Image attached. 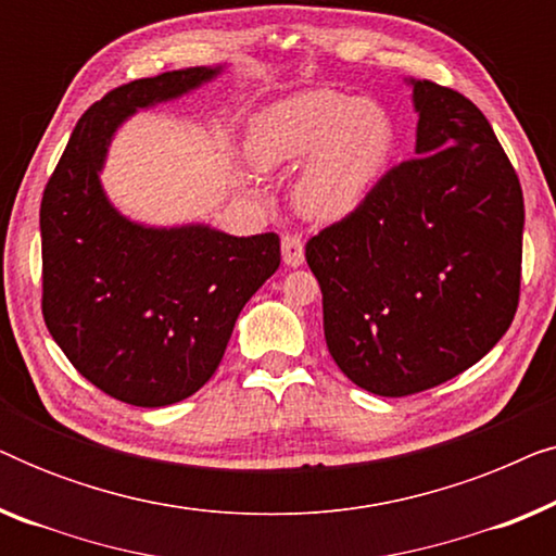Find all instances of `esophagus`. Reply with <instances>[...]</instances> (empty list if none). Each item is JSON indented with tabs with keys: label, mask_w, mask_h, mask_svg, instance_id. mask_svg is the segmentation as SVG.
Listing matches in <instances>:
<instances>
[{
	"label": "esophagus",
	"mask_w": 556,
	"mask_h": 556,
	"mask_svg": "<svg viewBox=\"0 0 556 556\" xmlns=\"http://www.w3.org/2000/svg\"><path fill=\"white\" fill-rule=\"evenodd\" d=\"M280 250H283V263L288 268H299L306 261V255H303V240L299 235H283V240H280Z\"/></svg>",
	"instance_id": "1"
}]
</instances>
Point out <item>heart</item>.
Listing matches in <instances>:
<instances>
[{
	"label": "heart",
	"mask_w": 556,
	"mask_h": 556,
	"mask_svg": "<svg viewBox=\"0 0 556 556\" xmlns=\"http://www.w3.org/2000/svg\"><path fill=\"white\" fill-rule=\"evenodd\" d=\"M384 105L341 90H301L270 103L250 126V156L261 169H303L293 200L303 215L337 223L362 207L394 151Z\"/></svg>",
	"instance_id": "b5f03b06"
}]
</instances>
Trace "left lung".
Listing matches in <instances>:
<instances>
[{
  "mask_svg": "<svg viewBox=\"0 0 556 556\" xmlns=\"http://www.w3.org/2000/svg\"><path fill=\"white\" fill-rule=\"evenodd\" d=\"M415 159L359 210L306 242L339 369L379 397L438 387L483 359L514 321L523 197L466 96L407 80Z\"/></svg>",
  "mask_w": 556,
  "mask_h": 556,
  "instance_id": "8db88e82",
  "label": "left lung"
}]
</instances>
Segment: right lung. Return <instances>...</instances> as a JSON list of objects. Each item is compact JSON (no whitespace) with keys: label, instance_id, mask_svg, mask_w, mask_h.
Instances as JSON below:
<instances>
[{"label":"right lung","instance_id":"add662e5","mask_svg":"<svg viewBox=\"0 0 556 556\" xmlns=\"http://www.w3.org/2000/svg\"><path fill=\"white\" fill-rule=\"evenodd\" d=\"M223 65L126 83L75 126L40 207L42 316L75 369L111 397L166 407L223 362L240 311L280 265L276 232L154 227L113 207L101 172L118 126L202 88Z\"/></svg>","mask_w":556,"mask_h":556}]
</instances>
